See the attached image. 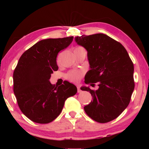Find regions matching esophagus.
Returning <instances> with one entry per match:
<instances>
[{
    "label": "esophagus",
    "mask_w": 149,
    "mask_h": 149,
    "mask_svg": "<svg viewBox=\"0 0 149 149\" xmlns=\"http://www.w3.org/2000/svg\"><path fill=\"white\" fill-rule=\"evenodd\" d=\"M81 91V89H80V87L79 86H77V92L78 93H80Z\"/></svg>",
    "instance_id": "1"
}]
</instances>
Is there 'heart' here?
<instances>
[{
    "label": "heart",
    "instance_id": "1",
    "mask_svg": "<svg viewBox=\"0 0 149 149\" xmlns=\"http://www.w3.org/2000/svg\"><path fill=\"white\" fill-rule=\"evenodd\" d=\"M76 49H83L81 47H77ZM83 75V72L82 71H72L67 74V79L71 82L77 83L81 80V77Z\"/></svg>",
    "mask_w": 149,
    "mask_h": 149
}]
</instances>
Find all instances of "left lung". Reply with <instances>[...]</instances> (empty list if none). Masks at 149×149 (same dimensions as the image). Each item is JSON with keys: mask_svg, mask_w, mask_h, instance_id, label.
I'll use <instances>...</instances> for the list:
<instances>
[{"mask_svg": "<svg viewBox=\"0 0 149 149\" xmlns=\"http://www.w3.org/2000/svg\"><path fill=\"white\" fill-rule=\"evenodd\" d=\"M77 45L87 52L89 70L85 83H98V89L82 86L93 100L84 107L89 117L98 123H107L121 115L129 104L134 89V64L125 47L104 34L76 36Z\"/></svg>", "mask_w": 149, "mask_h": 149, "instance_id": "8db88e82", "label": "left lung"}]
</instances>
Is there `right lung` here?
I'll return each mask as SVG.
<instances>
[{
    "instance_id": "add662e5",
    "label": "right lung",
    "mask_w": 149,
    "mask_h": 149,
    "mask_svg": "<svg viewBox=\"0 0 149 149\" xmlns=\"http://www.w3.org/2000/svg\"><path fill=\"white\" fill-rule=\"evenodd\" d=\"M72 40L73 36L41 40L18 61L13 72V91L21 111L35 123L54 121L62 112L66 100L77 92V87L68 81L55 87L49 81L53 72L58 69V53Z\"/></svg>"
}]
</instances>
